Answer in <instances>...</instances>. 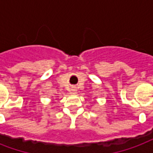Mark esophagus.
I'll return each mask as SVG.
<instances>
[{
    "label": "esophagus",
    "mask_w": 153,
    "mask_h": 153,
    "mask_svg": "<svg viewBox=\"0 0 153 153\" xmlns=\"http://www.w3.org/2000/svg\"><path fill=\"white\" fill-rule=\"evenodd\" d=\"M73 91H76V88H73Z\"/></svg>",
    "instance_id": "obj_1"
}]
</instances>
